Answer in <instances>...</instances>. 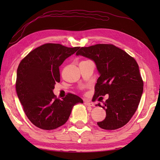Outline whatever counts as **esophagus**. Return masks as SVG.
I'll use <instances>...</instances> for the list:
<instances>
[{"instance_id":"34e87169","label":"esophagus","mask_w":160,"mask_h":160,"mask_svg":"<svg viewBox=\"0 0 160 160\" xmlns=\"http://www.w3.org/2000/svg\"><path fill=\"white\" fill-rule=\"evenodd\" d=\"M84 104L87 105V106H89V107H94L95 104L91 102H89V101H84Z\"/></svg>"}]
</instances>
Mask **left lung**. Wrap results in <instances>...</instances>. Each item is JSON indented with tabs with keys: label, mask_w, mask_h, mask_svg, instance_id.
<instances>
[{
	"label": "left lung",
	"mask_w": 160,
	"mask_h": 160,
	"mask_svg": "<svg viewBox=\"0 0 160 160\" xmlns=\"http://www.w3.org/2000/svg\"><path fill=\"white\" fill-rule=\"evenodd\" d=\"M76 55L93 60L100 74L95 87V99L108 94L102 106L96 105L107 114L98 125L105 130H115L127 124L136 111L143 92L144 82L136 60L111 44L81 47Z\"/></svg>",
	"instance_id": "8db88e82"
}]
</instances>
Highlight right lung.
I'll return each mask as SVG.
<instances>
[{
  "label": "right lung",
  "instance_id": "1",
  "mask_svg": "<svg viewBox=\"0 0 160 160\" xmlns=\"http://www.w3.org/2000/svg\"><path fill=\"white\" fill-rule=\"evenodd\" d=\"M79 47L47 43L29 52L17 69L16 89L24 112L32 123L43 130H53L66 123L80 97L68 93L62 99L53 93L60 82L59 67Z\"/></svg>",
  "mask_w": 160,
  "mask_h": 160
}]
</instances>
